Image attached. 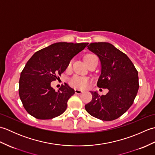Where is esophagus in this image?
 I'll return each mask as SVG.
<instances>
[{
	"instance_id": "1",
	"label": "esophagus",
	"mask_w": 155,
	"mask_h": 155,
	"mask_svg": "<svg viewBox=\"0 0 155 155\" xmlns=\"http://www.w3.org/2000/svg\"><path fill=\"white\" fill-rule=\"evenodd\" d=\"M74 92H75V93H76V94H81L82 93H83V91L80 90V89H75V90H74Z\"/></svg>"
}]
</instances>
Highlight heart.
Listing matches in <instances>:
<instances>
[{"mask_svg":"<svg viewBox=\"0 0 155 155\" xmlns=\"http://www.w3.org/2000/svg\"><path fill=\"white\" fill-rule=\"evenodd\" d=\"M94 57H97L94 54H87L85 57V61H86L87 64L89 62L92 58H93ZM71 64V62L70 63V65ZM70 84L71 86L75 88H84L85 86H86L87 84V80L84 78H82L79 77H74L72 78L70 81Z\"/></svg>","mask_w":155,"mask_h":155,"instance_id":"b5f03b06","label":"heart"}]
</instances>
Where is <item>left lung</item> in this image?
Here are the masks:
<instances>
[{"label":"left lung","mask_w":155,"mask_h":155,"mask_svg":"<svg viewBox=\"0 0 155 155\" xmlns=\"http://www.w3.org/2000/svg\"><path fill=\"white\" fill-rule=\"evenodd\" d=\"M88 49L98 57L101 74L97 86L107 88V94L100 96L91 91L93 98L85 105L91 116L110 121L123 115L133 104L139 90L138 72L127 54L107 42H93Z\"/></svg>","instance_id":"left-lung-1"}]
</instances>
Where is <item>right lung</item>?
Returning a JSON list of instances; mask_svg holds the SVG:
<instances>
[{
    "label": "right lung",
    "mask_w": 155,
    "mask_h": 155,
    "mask_svg": "<svg viewBox=\"0 0 155 155\" xmlns=\"http://www.w3.org/2000/svg\"><path fill=\"white\" fill-rule=\"evenodd\" d=\"M88 45L56 42L32 56L21 74L18 89L20 98L28 114L46 120L60 116L66 110L74 90L65 84L55 91L51 83L61 76L72 58Z\"/></svg>",
    "instance_id": "1"
}]
</instances>
